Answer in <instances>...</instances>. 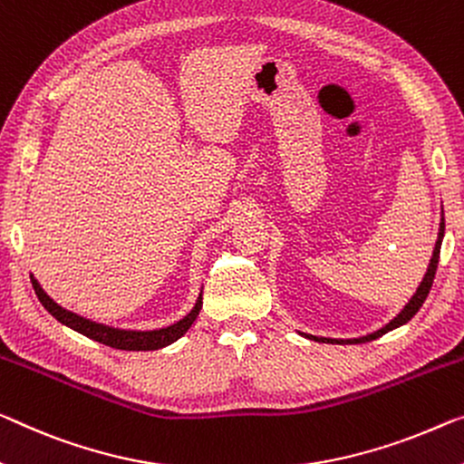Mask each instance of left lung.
I'll list each match as a JSON object with an SVG mask.
<instances>
[{
  "instance_id": "left-lung-1",
  "label": "left lung",
  "mask_w": 464,
  "mask_h": 464,
  "mask_svg": "<svg viewBox=\"0 0 464 464\" xmlns=\"http://www.w3.org/2000/svg\"><path fill=\"white\" fill-rule=\"evenodd\" d=\"M441 238H444V218H441V224H440V234H438V240H436V248H433V255H431V261H430V267H427V274L423 277V282L419 284V288L415 295H412V298L409 303H406L404 309L398 313V315L392 319V322L388 325H383L382 330H377L373 334H367V336L362 338H353V340H336V338H319V336H311V334H304L306 338L309 340H315V342H338V344H359V342H372L375 338L383 336V334H388L392 330H396V327L404 325L406 322H411L412 317H415V313L421 309L427 295H430L431 290V284H433V277H436V269H438V261H440V248H441Z\"/></svg>"
}]
</instances>
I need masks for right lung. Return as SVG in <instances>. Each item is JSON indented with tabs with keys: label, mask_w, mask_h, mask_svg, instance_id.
Instances as JSON below:
<instances>
[{
	"label": "right lung",
	"mask_w": 464,
	"mask_h": 464,
	"mask_svg": "<svg viewBox=\"0 0 464 464\" xmlns=\"http://www.w3.org/2000/svg\"><path fill=\"white\" fill-rule=\"evenodd\" d=\"M34 295L39 296L41 304L52 313V315L58 319L60 324L72 327L74 332L82 334L95 342H102L105 346L118 348V351H158V348H163L168 344H172L178 338H182L184 334L188 332V327L195 324V319L201 311L203 304V296L198 295L195 306L188 313L187 317H182L180 322H176L168 327H161V330H153V332H134V330H118V327H110L103 324H95L91 319H84L81 315H76L72 311H66L63 306H60L58 303H53L52 298L47 296V292L41 288V284L34 280L31 276Z\"/></svg>",
	"instance_id": "right-lung-1"
}]
</instances>
